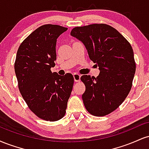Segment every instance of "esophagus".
I'll use <instances>...</instances> for the list:
<instances>
[{
    "label": "esophagus",
    "instance_id": "esophagus-1",
    "mask_svg": "<svg viewBox=\"0 0 149 149\" xmlns=\"http://www.w3.org/2000/svg\"><path fill=\"white\" fill-rule=\"evenodd\" d=\"M73 78H74L75 82H79L80 80V75L78 74V73H75L73 74Z\"/></svg>",
    "mask_w": 149,
    "mask_h": 149
}]
</instances>
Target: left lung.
I'll use <instances>...</instances> for the list:
<instances>
[{
  "label": "left lung",
  "mask_w": 149,
  "mask_h": 149,
  "mask_svg": "<svg viewBox=\"0 0 149 149\" xmlns=\"http://www.w3.org/2000/svg\"><path fill=\"white\" fill-rule=\"evenodd\" d=\"M71 36L84 44L90 59L99 66L100 75H83L82 95L87 111L104 116L115 111L130 91L136 64L130 42L111 26L94 24L75 27Z\"/></svg>",
  "instance_id": "obj_1"
}]
</instances>
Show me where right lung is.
Instances as JSON below:
<instances>
[{
  "mask_svg": "<svg viewBox=\"0 0 149 149\" xmlns=\"http://www.w3.org/2000/svg\"><path fill=\"white\" fill-rule=\"evenodd\" d=\"M67 29L54 24L38 27L19 45L15 62L26 103L38 117L51 122L64 116L74 83L71 73L61 76L50 69L55 66L57 39Z\"/></svg>",
  "mask_w": 149,
  "mask_h": 149,
  "instance_id": "right-lung-1",
  "label": "right lung"
}]
</instances>
